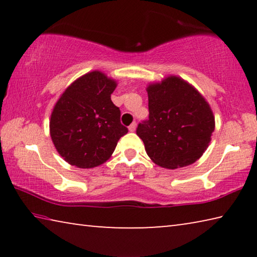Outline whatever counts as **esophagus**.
I'll return each instance as SVG.
<instances>
[{"mask_svg":"<svg viewBox=\"0 0 257 257\" xmlns=\"http://www.w3.org/2000/svg\"><path fill=\"white\" fill-rule=\"evenodd\" d=\"M136 122H133L132 124H130L129 125V127H128V129H129V132H135V130H136Z\"/></svg>","mask_w":257,"mask_h":257,"instance_id":"esophagus-1","label":"esophagus"}]
</instances>
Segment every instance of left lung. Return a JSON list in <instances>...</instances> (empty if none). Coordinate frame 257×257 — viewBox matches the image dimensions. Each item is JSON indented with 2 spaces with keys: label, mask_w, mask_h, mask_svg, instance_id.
I'll return each mask as SVG.
<instances>
[{
  "label": "left lung",
  "mask_w": 257,
  "mask_h": 257,
  "mask_svg": "<svg viewBox=\"0 0 257 257\" xmlns=\"http://www.w3.org/2000/svg\"><path fill=\"white\" fill-rule=\"evenodd\" d=\"M149 120L136 133L147 155L167 169L184 168L201 158L214 132V115L196 88L180 77L170 76L150 84Z\"/></svg>",
  "instance_id": "obj_1"
}]
</instances>
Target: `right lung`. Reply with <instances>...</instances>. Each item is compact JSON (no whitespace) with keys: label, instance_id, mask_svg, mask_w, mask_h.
<instances>
[{"label":"right lung","instance_id":"add662e5","mask_svg":"<svg viewBox=\"0 0 257 257\" xmlns=\"http://www.w3.org/2000/svg\"><path fill=\"white\" fill-rule=\"evenodd\" d=\"M115 80L101 71L86 73L64 90L54 105L50 134L56 151L77 168L98 167L111 158L128 133L121 112L111 101Z\"/></svg>","mask_w":257,"mask_h":257}]
</instances>
